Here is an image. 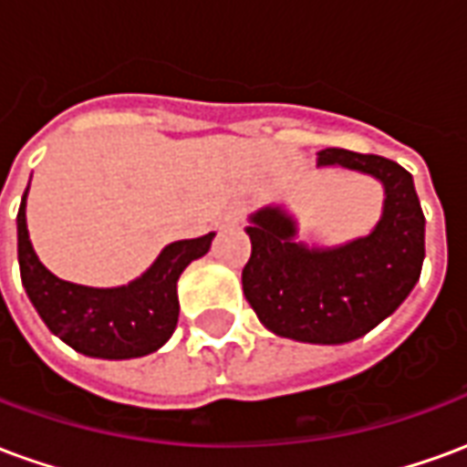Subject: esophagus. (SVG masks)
<instances>
[{
    "instance_id": "1",
    "label": "esophagus",
    "mask_w": 467,
    "mask_h": 467,
    "mask_svg": "<svg viewBox=\"0 0 467 467\" xmlns=\"http://www.w3.org/2000/svg\"><path fill=\"white\" fill-rule=\"evenodd\" d=\"M240 217H243V213H240V210H227V213L223 214V217H220V227H223V230H230V227H234V224L240 223Z\"/></svg>"
}]
</instances>
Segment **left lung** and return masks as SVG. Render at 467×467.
<instances>
[{
  "label": "left lung",
  "mask_w": 467,
  "mask_h": 467,
  "mask_svg": "<svg viewBox=\"0 0 467 467\" xmlns=\"http://www.w3.org/2000/svg\"><path fill=\"white\" fill-rule=\"evenodd\" d=\"M317 167L370 174L382 184V213L370 233L333 247L297 243V220L283 204L250 214L253 254L243 270L247 303L270 333L297 343L343 345L390 317L420 280L425 217L400 164L350 150H323Z\"/></svg>",
  "instance_id": "1"
}]
</instances>
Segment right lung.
I'll return each mask as SVG.
<instances>
[{"mask_svg":"<svg viewBox=\"0 0 467 467\" xmlns=\"http://www.w3.org/2000/svg\"><path fill=\"white\" fill-rule=\"evenodd\" d=\"M26 190L16 213V254L26 297L47 327L87 358L130 360L160 350L180 317L177 280L187 265L207 254L214 233L170 243L137 280L119 287L67 283L39 263L32 247Z\"/></svg>","mask_w":467,"mask_h":467,"instance_id":"add662e5","label":"right lung"}]
</instances>
